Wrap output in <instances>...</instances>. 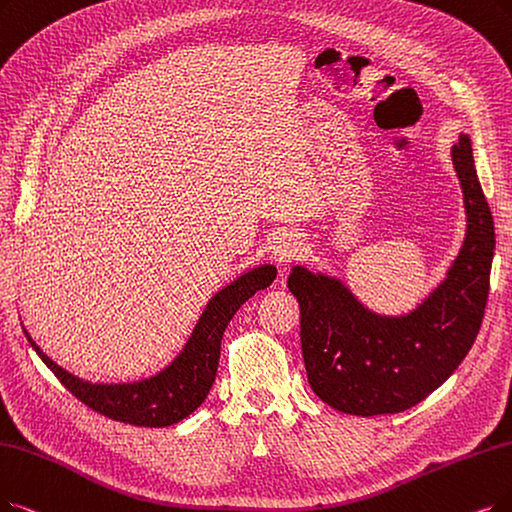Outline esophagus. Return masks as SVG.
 Instances as JSON below:
<instances>
[{
  "label": "esophagus",
  "instance_id": "1",
  "mask_svg": "<svg viewBox=\"0 0 512 512\" xmlns=\"http://www.w3.org/2000/svg\"><path fill=\"white\" fill-rule=\"evenodd\" d=\"M271 254L279 267H288L290 262H294L302 254V239L292 231H285L275 237L271 245Z\"/></svg>",
  "mask_w": 512,
  "mask_h": 512
}]
</instances>
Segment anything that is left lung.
I'll list each match as a JSON object with an SVG mask.
<instances>
[{
    "label": "left lung",
    "mask_w": 512,
    "mask_h": 512,
    "mask_svg": "<svg viewBox=\"0 0 512 512\" xmlns=\"http://www.w3.org/2000/svg\"><path fill=\"white\" fill-rule=\"evenodd\" d=\"M466 237L445 279L414 311L380 315L342 279L296 267L288 288L300 306V342L315 395L353 416L399 414L452 376L483 321L496 250L494 218L475 170L473 145L452 147Z\"/></svg>",
    "instance_id": "1"
}]
</instances>
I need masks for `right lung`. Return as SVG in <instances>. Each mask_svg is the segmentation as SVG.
Here are the masks:
<instances>
[{"label": "right lung", "instance_id": "1", "mask_svg": "<svg viewBox=\"0 0 512 512\" xmlns=\"http://www.w3.org/2000/svg\"><path fill=\"white\" fill-rule=\"evenodd\" d=\"M275 277L277 269L273 264H260V267L245 271L235 281L224 285L222 290H218L208 300L189 340L172 359V363H168L157 374L136 382L107 384L81 380L79 376H73L58 363H54L39 349L27 330L25 336L39 359L50 367L52 374L63 382L71 395H75L81 403H86L90 410L134 426H172L191 416L206 401L216 380L220 340L229 321L245 300L269 288Z\"/></svg>", "mask_w": 512, "mask_h": 512}]
</instances>
